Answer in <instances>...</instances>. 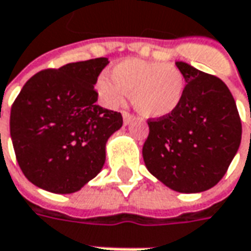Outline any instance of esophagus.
<instances>
[{"mask_svg":"<svg viewBox=\"0 0 251 251\" xmlns=\"http://www.w3.org/2000/svg\"><path fill=\"white\" fill-rule=\"evenodd\" d=\"M133 119H134L133 115H130V114H129V112H126V111L124 112V124H125V125H129Z\"/></svg>","mask_w":251,"mask_h":251,"instance_id":"1","label":"esophagus"}]
</instances>
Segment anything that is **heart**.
<instances>
[{
  "instance_id": "b5f03b06",
  "label": "heart",
  "mask_w": 251,
  "mask_h": 251,
  "mask_svg": "<svg viewBox=\"0 0 251 251\" xmlns=\"http://www.w3.org/2000/svg\"><path fill=\"white\" fill-rule=\"evenodd\" d=\"M112 80L102 76L97 82L101 97L111 105L124 102L130 94L134 109L144 118H162L180 105L185 77L175 65L129 58L114 66Z\"/></svg>"
}]
</instances>
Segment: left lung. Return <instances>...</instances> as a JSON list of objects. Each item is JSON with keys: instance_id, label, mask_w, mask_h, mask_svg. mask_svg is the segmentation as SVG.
Segmentation results:
<instances>
[{"instance_id": "1", "label": "left lung", "mask_w": 251, "mask_h": 251, "mask_svg": "<svg viewBox=\"0 0 251 251\" xmlns=\"http://www.w3.org/2000/svg\"><path fill=\"white\" fill-rule=\"evenodd\" d=\"M185 94L172 114L149 119L143 160L150 174L179 193L211 189L238 152L242 122L236 102L220 77L177 61Z\"/></svg>"}]
</instances>
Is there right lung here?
I'll return each mask as SVG.
<instances>
[{"mask_svg":"<svg viewBox=\"0 0 251 251\" xmlns=\"http://www.w3.org/2000/svg\"><path fill=\"white\" fill-rule=\"evenodd\" d=\"M108 58L72 62L30 77L11 108L18 164L33 185L51 193L80 190L105 162V144L124 124L97 105L94 84Z\"/></svg>","mask_w":251,"mask_h":251,"instance_id":"add662e5","label":"right lung"}]
</instances>
